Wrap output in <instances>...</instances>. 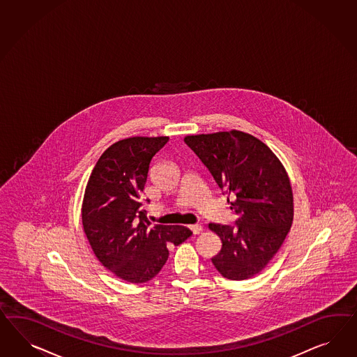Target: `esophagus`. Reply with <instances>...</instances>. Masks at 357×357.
Masks as SVG:
<instances>
[{
    "mask_svg": "<svg viewBox=\"0 0 357 357\" xmlns=\"http://www.w3.org/2000/svg\"><path fill=\"white\" fill-rule=\"evenodd\" d=\"M189 228L192 229L193 234H199L202 232V225H189Z\"/></svg>",
    "mask_w": 357,
    "mask_h": 357,
    "instance_id": "34e87169",
    "label": "esophagus"
}]
</instances>
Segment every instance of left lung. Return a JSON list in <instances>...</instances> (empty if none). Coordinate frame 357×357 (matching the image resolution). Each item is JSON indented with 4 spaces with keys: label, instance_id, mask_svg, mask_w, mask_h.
I'll use <instances>...</instances> for the list:
<instances>
[{
    "label": "left lung",
    "instance_id": "left-lung-1",
    "mask_svg": "<svg viewBox=\"0 0 357 357\" xmlns=\"http://www.w3.org/2000/svg\"><path fill=\"white\" fill-rule=\"evenodd\" d=\"M227 195L238 215L232 225L210 223L222 240L211 258L216 270L231 280H244L265 268L284 241L294 220L289 178L274 153L246 132L189 135L183 139Z\"/></svg>",
    "mask_w": 357,
    "mask_h": 357
}]
</instances>
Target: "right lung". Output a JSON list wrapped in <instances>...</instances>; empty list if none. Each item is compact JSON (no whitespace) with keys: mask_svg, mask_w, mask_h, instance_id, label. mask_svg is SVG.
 <instances>
[{"mask_svg":"<svg viewBox=\"0 0 357 357\" xmlns=\"http://www.w3.org/2000/svg\"><path fill=\"white\" fill-rule=\"evenodd\" d=\"M168 137H132L113 143L92 169L82 223L102 265L130 283L151 280L168 259V248L193 232L183 225H151L143 199L150 163Z\"/></svg>","mask_w":357,"mask_h":357,"instance_id":"obj_1","label":"right lung"}]
</instances>
